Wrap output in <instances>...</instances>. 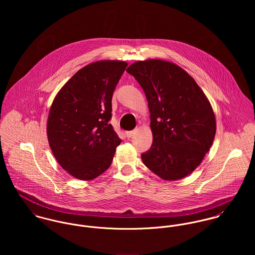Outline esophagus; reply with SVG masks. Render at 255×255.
Instances as JSON below:
<instances>
[{"instance_id": "obj_1", "label": "esophagus", "mask_w": 255, "mask_h": 255, "mask_svg": "<svg viewBox=\"0 0 255 255\" xmlns=\"http://www.w3.org/2000/svg\"><path fill=\"white\" fill-rule=\"evenodd\" d=\"M134 132H135V130H130V131H127L126 132V134H127V137L128 138H130L133 134H134Z\"/></svg>"}]
</instances>
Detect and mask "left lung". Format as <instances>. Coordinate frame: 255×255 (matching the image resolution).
<instances>
[{"label": "left lung", "mask_w": 255, "mask_h": 255, "mask_svg": "<svg viewBox=\"0 0 255 255\" xmlns=\"http://www.w3.org/2000/svg\"><path fill=\"white\" fill-rule=\"evenodd\" d=\"M127 72L142 87L150 111L153 142L141 154L146 167L166 181L194 171L216 133L211 105L194 79L161 60L139 61Z\"/></svg>", "instance_id": "obj_1"}]
</instances>
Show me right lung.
<instances>
[{"label":"right lung","instance_id":"add662e5","mask_svg":"<svg viewBox=\"0 0 255 255\" xmlns=\"http://www.w3.org/2000/svg\"><path fill=\"white\" fill-rule=\"evenodd\" d=\"M128 64L92 63L73 75L56 96L47 133L52 152L73 177L89 181L111 165L122 139L109 124L114 90Z\"/></svg>","mask_w":255,"mask_h":255}]
</instances>
